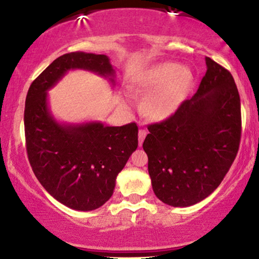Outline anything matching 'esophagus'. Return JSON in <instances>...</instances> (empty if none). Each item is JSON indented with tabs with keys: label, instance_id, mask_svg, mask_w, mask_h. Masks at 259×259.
Here are the masks:
<instances>
[{
	"label": "esophagus",
	"instance_id": "34e87169",
	"mask_svg": "<svg viewBox=\"0 0 259 259\" xmlns=\"http://www.w3.org/2000/svg\"><path fill=\"white\" fill-rule=\"evenodd\" d=\"M146 134L147 132L145 130H139V136H138V138H139V146L143 145L145 138H146Z\"/></svg>",
	"mask_w": 259,
	"mask_h": 259
}]
</instances>
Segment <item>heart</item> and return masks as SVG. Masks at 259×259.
<instances>
[{
  "mask_svg": "<svg viewBox=\"0 0 259 259\" xmlns=\"http://www.w3.org/2000/svg\"><path fill=\"white\" fill-rule=\"evenodd\" d=\"M194 75L189 67L177 62H161L152 67L138 84L137 93L147 98L145 108L158 121L171 118L193 86Z\"/></svg>",
  "mask_w": 259,
  "mask_h": 259,
  "instance_id": "heart-1",
  "label": "heart"
}]
</instances>
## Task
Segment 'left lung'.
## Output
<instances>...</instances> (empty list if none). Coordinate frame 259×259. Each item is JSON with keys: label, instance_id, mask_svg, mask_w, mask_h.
Returning a JSON list of instances; mask_svg holds the SVG:
<instances>
[{"label": "left lung", "instance_id": "8db88e82", "mask_svg": "<svg viewBox=\"0 0 259 259\" xmlns=\"http://www.w3.org/2000/svg\"><path fill=\"white\" fill-rule=\"evenodd\" d=\"M197 93L165 121L148 126L143 147L155 196L187 207L210 196L231 167L242 134L240 99L229 70L205 58Z\"/></svg>", "mask_w": 259, "mask_h": 259}]
</instances>
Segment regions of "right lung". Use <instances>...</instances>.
<instances>
[{
  "mask_svg": "<svg viewBox=\"0 0 259 259\" xmlns=\"http://www.w3.org/2000/svg\"><path fill=\"white\" fill-rule=\"evenodd\" d=\"M74 69L107 77L114 86L115 69L107 55L74 52L54 60L28 91L27 153L35 176L52 197L73 210L92 211L112 197L116 177L138 147V126L58 121L49 107L48 91Z\"/></svg>",
  "mask_w": 259,
  "mask_h": 259,
  "instance_id": "right-lung-1",
  "label": "right lung"
}]
</instances>
